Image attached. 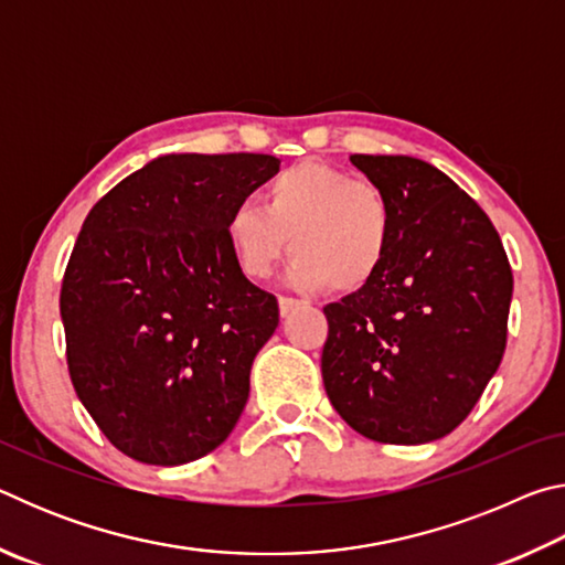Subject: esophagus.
<instances>
[{"label": "esophagus", "mask_w": 565, "mask_h": 565, "mask_svg": "<svg viewBox=\"0 0 565 565\" xmlns=\"http://www.w3.org/2000/svg\"><path fill=\"white\" fill-rule=\"evenodd\" d=\"M301 306H303V301H299V299H291V296H279V311H281V317H289L291 311L301 309Z\"/></svg>", "instance_id": "obj_1"}]
</instances>
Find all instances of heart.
<instances>
[{
  "label": "heart",
  "mask_w": 565,
  "mask_h": 565,
  "mask_svg": "<svg viewBox=\"0 0 565 565\" xmlns=\"http://www.w3.org/2000/svg\"><path fill=\"white\" fill-rule=\"evenodd\" d=\"M262 209L236 204L224 236L248 279H266L291 246L286 271L303 291L366 289L384 269L394 242V212L374 181L323 161H301L266 181Z\"/></svg>",
  "instance_id": "1"
}]
</instances>
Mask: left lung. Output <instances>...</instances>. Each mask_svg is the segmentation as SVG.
Listing matches in <instances>:
<instances>
[{
	"mask_svg": "<svg viewBox=\"0 0 565 565\" xmlns=\"http://www.w3.org/2000/svg\"><path fill=\"white\" fill-rule=\"evenodd\" d=\"M351 164L386 194L394 242L366 289L323 309V388L371 441H436L471 414L499 371L509 256L483 209L428 161L353 154Z\"/></svg>",
	"mask_w": 565,
	"mask_h": 565,
	"instance_id": "8db88e82",
	"label": "left lung"
}]
</instances>
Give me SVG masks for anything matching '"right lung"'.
Instances as JSON below:
<instances>
[{
    "instance_id": "1",
    "label": "right lung",
    "mask_w": 565,
    "mask_h": 565,
    "mask_svg": "<svg viewBox=\"0 0 565 565\" xmlns=\"http://www.w3.org/2000/svg\"><path fill=\"white\" fill-rule=\"evenodd\" d=\"M279 164L157 157L84 218L60 296L66 363L94 424L134 461H196L242 416L279 303L238 269L224 224Z\"/></svg>"
}]
</instances>
